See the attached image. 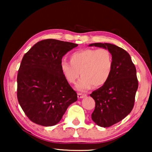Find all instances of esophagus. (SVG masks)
Listing matches in <instances>:
<instances>
[{
	"label": "esophagus",
	"mask_w": 152,
	"mask_h": 152,
	"mask_svg": "<svg viewBox=\"0 0 152 152\" xmlns=\"http://www.w3.org/2000/svg\"><path fill=\"white\" fill-rule=\"evenodd\" d=\"M85 96H86V95L82 94V93H77V97H78L79 99L83 98V97H85Z\"/></svg>",
	"instance_id": "esophagus-1"
}]
</instances>
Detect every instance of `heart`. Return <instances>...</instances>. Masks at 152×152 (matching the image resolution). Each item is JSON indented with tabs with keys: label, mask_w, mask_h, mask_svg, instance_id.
Segmentation results:
<instances>
[{
	"label": "heart",
	"mask_w": 152,
	"mask_h": 152,
	"mask_svg": "<svg viewBox=\"0 0 152 152\" xmlns=\"http://www.w3.org/2000/svg\"><path fill=\"white\" fill-rule=\"evenodd\" d=\"M113 68V58L108 49L88 48L75 51L70 56V62L62 60L60 70L66 81L77 84L80 91H86L104 85L109 80Z\"/></svg>",
	"instance_id": "1"
}]
</instances>
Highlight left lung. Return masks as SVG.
I'll list each match as a JSON object with an SVG mask.
<instances>
[{"instance_id":"left-lung-1","label":"left lung","mask_w":152,"mask_h":152,"mask_svg":"<svg viewBox=\"0 0 152 152\" xmlns=\"http://www.w3.org/2000/svg\"><path fill=\"white\" fill-rule=\"evenodd\" d=\"M89 45L108 49L113 58L109 80L90 95L95 102L93 121L99 126L109 127L123 120L134 108L138 87L136 69L129 54L121 48L107 43Z\"/></svg>"}]
</instances>
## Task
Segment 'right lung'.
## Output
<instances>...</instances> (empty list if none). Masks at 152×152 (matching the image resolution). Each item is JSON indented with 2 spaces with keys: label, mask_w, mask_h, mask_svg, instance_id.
Segmentation results:
<instances>
[{
  "label": "right lung",
  "mask_w": 152,
  "mask_h": 152,
  "mask_svg": "<svg viewBox=\"0 0 152 152\" xmlns=\"http://www.w3.org/2000/svg\"><path fill=\"white\" fill-rule=\"evenodd\" d=\"M77 45L45 39L24 55L17 75V98L25 114L34 123L55 125L69 105L77 100V93L60 70L63 56Z\"/></svg>",
  "instance_id": "right-lung-1"
}]
</instances>
